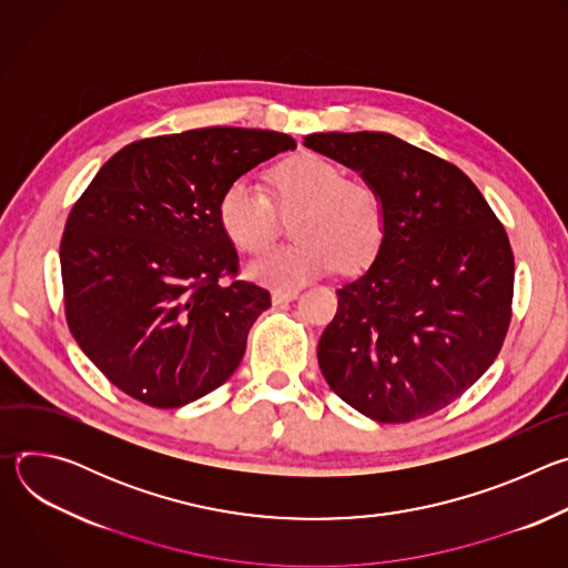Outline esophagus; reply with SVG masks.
<instances>
[{
	"instance_id": "obj_1",
	"label": "esophagus",
	"mask_w": 568,
	"mask_h": 568,
	"mask_svg": "<svg viewBox=\"0 0 568 568\" xmlns=\"http://www.w3.org/2000/svg\"><path fill=\"white\" fill-rule=\"evenodd\" d=\"M296 296H298V292H296V290H281V287L272 290V303H274V305L290 303V301H294Z\"/></svg>"
}]
</instances>
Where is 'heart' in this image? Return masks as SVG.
<instances>
[{"mask_svg":"<svg viewBox=\"0 0 568 568\" xmlns=\"http://www.w3.org/2000/svg\"><path fill=\"white\" fill-rule=\"evenodd\" d=\"M272 200L292 213L290 245L265 252L250 276L278 287L298 285L331 272H357L375 261L386 237V204L366 180L346 178L335 161L301 152L270 171ZM217 222L240 254L263 252L276 235V211L250 178H237L217 200Z\"/></svg>","mask_w":568,"mask_h":568,"instance_id":"obj_1","label":"heart"}]
</instances>
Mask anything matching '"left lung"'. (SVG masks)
Segmentation results:
<instances>
[{
    "mask_svg": "<svg viewBox=\"0 0 568 568\" xmlns=\"http://www.w3.org/2000/svg\"><path fill=\"white\" fill-rule=\"evenodd\" d=\"M303 143L357 171L386 204L379 254L337 290L316 348L321 373L371 420L432 416L504 346L515 287L508 233L460 169L393 134L318 132Z\"/></svg>",
    "mask_w": 568,
    "mask_h": 568,
    "instance_id": "8db88e82",
    "label": "left lung"
}]
</instances>
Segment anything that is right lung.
I'll use <instances>...</instances> for the list:
<instances>
[{"mask_svg": "<svg viewBox=\"0 0 568 568\" xmlns=\"http://www.w3.org/2000/svg\"><path fill=\"white\" fill-rule=\"evenodd\" d=\"M294 148L283 132L247 128L141 139L110 156L73 204L60 240L67 326L116 388L178 409L233 375L272 298L235 278L217 200Z\"/></svg>", "mask_w": 568, "mask_h": 568, "instance_id": "right-lung-1", "label": "right lung"}]
</instances>
